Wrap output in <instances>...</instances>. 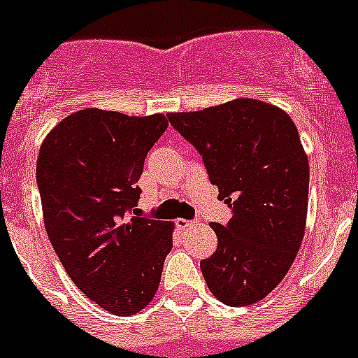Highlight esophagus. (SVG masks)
Segmentation results:
<instances>
[{"mask_svg": "<svg viewBox=\"0 0 358 358\" xmlns=\"http://www.w3.org/2000/svg\"><path fill=\"white\" fill-rule=\"evenodd\" d=\"M192 224V220H187V219H176V228L178 229H187L189 226Z\"/></svg>", "mask_w": 358, "mask_h": 358, "instance_id": "34e87169", "label": "esophagus"}]
</instances>
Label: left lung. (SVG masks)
<instances>
[{
  "label": "left lung",
  "mask_w": 358,
  "mask_h": 358,
  "mask_svg": "<svg viewBox=\"0 0 358 358\" xmlns=\"http://www.w3.org/2000/svg\"><path fill=\"white\" fill-rule=\"evenodd\" d=\"M169 123L201 153L219 199L233 208L212 222L217 250L201 259L210 292L226 306L265 299L285 279L306 233L309 160L285 111L258 99H235Z\"/></svg>",
  "instance_id": "obj_1"
}]
</instances>
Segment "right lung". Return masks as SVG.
I'll list each match as a JSON object with an SVG mask.
<instances>
[{"instance_id": "add662e5", "label": "right lung", "mask_w": 358, "mask_h": 358, "mask_svg": "<svg viewBox=\"0 0 358 358\" xmlns=\"http://www.w3.org/2000/svg\"><path fill=\"white\" fill-rule=\"evenodd\" d=\"M164 115L86 108L45 136L36 160L43 224L73 285L102 309L130 316L159 289L173 222L132 217L146 153Z\"/></svg>"}]
</instances>
